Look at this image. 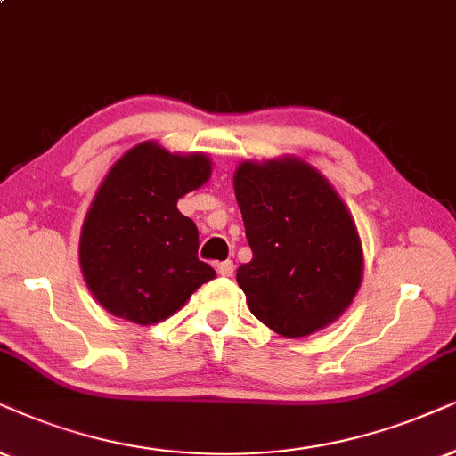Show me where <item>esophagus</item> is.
I'll return each instance as SVG.
<instances>
[{
    "instance_id": "esophagus-1",
    "label": "esophagus",
    "mask_w": 456,
    "mask_h": 456,
    "mask_svg": "<svg viewBox=\"0 0 456 456\" xmlns=\"http://www.w3.org/2000/svg\"><path fill=\"white\" fill-rule=\"evenodd\" d=\"M233 269H235L233 261H223V263L216 265V271L223 275V278H229V275H233Z\"/></svg>"
}]
</instances>
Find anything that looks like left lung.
<instances>
[{
    "label": "left lung",
    "mask_w": 456,
    "mask_h": 456,
    "mask_svg": "<svg viewBox=\"0 0 456 456\" xmlns=\"http://www.w3.org/2000/svg\"><path fill=\"white\" fill-rule=\"evenodd\" d=\"M233 187L252 250L235 278L252 314L290 338L337 320L364 267L354 218L337 191L298 159L244 161Z\"/></svg>",
    "instance_id": "1"
}]
</instances>
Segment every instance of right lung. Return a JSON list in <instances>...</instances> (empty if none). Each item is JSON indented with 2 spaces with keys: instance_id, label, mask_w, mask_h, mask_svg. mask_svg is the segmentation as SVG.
<instances>
[{
  "instance_id": "right-lung-1",
  "label": "right lung",
  "mask_w": 456,
  "mask_h": 456,
  "mask_svg": "<svg viewBox=\"0 0 456 456\" xmlns=\"http://www.w3.org/2000/svg\"><path fill=\"white\" fill-rule=\"evenodd\" d=\"M210 159L141 142L109 170L86 215L79 263L102 307L134 324H158L187 303L215 269L200 261V235L176 201L204 185Z\"/></svg>"
}]
</instances>
